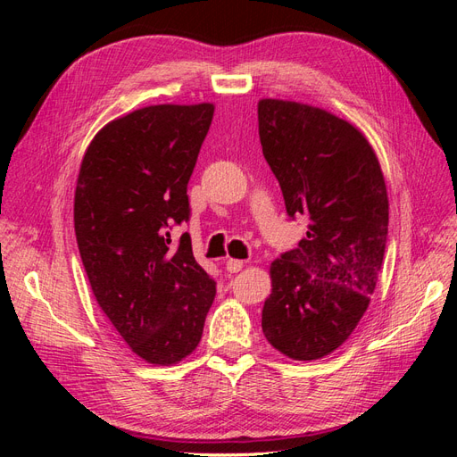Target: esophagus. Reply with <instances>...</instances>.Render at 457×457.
Here are the masks:
<instances>
[{
    "instance_id": "esophagus-1",
    "label": "esophagus",
    "mask_w": 457,
    "mask_h": 457,
    "mask_svg": "<svg viewBox=\"0 0 457 457\" xmlns=\"http://www.w3.org/2000/svg\"><path fill=\"white\" fill-rule=\"evenodd\" d=\"M242 267H244V262L242 261H238V259H227V270L228 272H240L242 270Z\"/></svg>"
}]
</instances>
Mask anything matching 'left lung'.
Wrapping results in <instances>:
<instances>
[{
    "instance_id": "obj_1",
    "label": "left lung",
    "mask_w": 457,
    "mask_h": 457,
    "mask_svg": "<svg viewBox=\"0 0 457 457\" xmlns=\"http://www.w3.org/2000/svg\"><path fill=\"white\" fill-rule=\"evenodd\" d=\"M262 156L289 219L305 217L307 238L270 265L272 294L262 334L295 361H316L351 336L381 272L389 198L366 137L326 110L262 99Z\"/></svg>"
}]
</instances>
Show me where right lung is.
Masks as SVG:
<instances>
[{"label": "right lung", "instance_id": "add662e5", "mask_svg": "<svg viewBox=\"0 0 457 457\" xmlns=\"http://www.w3.org/2000/svg\"><path fill=\"white\" fill-rule=\"evenodd\" d=\"M213 104L146 106L110 121L81 162L74 228L96 303L131 351L175 364L198 347L215 280L192 255L188 181Z\"/></svg>", "mask_w": 457, "mask_h": 457}]
</instances>
